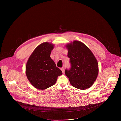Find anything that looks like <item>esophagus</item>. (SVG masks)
Wrapping results in <instances>:
<instances>
[{
  "mask_svg": "<svg viewBox=\"0 0 121 121\" xmlns=\"http://www.w3.org/2000/svg\"><path fill=\"white\" fill-rule=\"evenodd\" d=\"M61 71H62V72H63V73L64 74V69L63 68H62V69H61Z\"/></svg>",
  "mask_w": 121,
  "mask_h": 121,
  "instance_id": "obj_1",
  "label": "esophagus"
}]
</instances>
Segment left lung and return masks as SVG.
<instances>
[{
  "mask_svg": "<svg viewBox=\"0 0 121 121\" xmlns=\"http://www.w3.org/2000/svg\"><path fill=\"white\" fill-rule=\"evenodd\" d=\"M71 67L65 70L70 83L75 88L86 89L92 86L98 74V61L90 49L83 43L74 40L66 45Z\"/></svg>",
  "mask_w": 121,
  "mask_h": 121,
  "instance_id": "8db88e82",
  "label": "left lung"
}]
</instances>
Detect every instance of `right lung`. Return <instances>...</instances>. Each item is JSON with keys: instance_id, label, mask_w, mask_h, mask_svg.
I'll return each instance as SVG.
<instances>
[{"instance_id": "add662e5", "label": "right lung", "mask_w": 121, "mask_h": 121, "mask_svg": "<svg viewBox=\"0 0 121 121\" xmlns=\"http://www.w3.org/2000/svg\"><path fill=\"white\" fill-rule=\"evenodd\" d=\"M54 45L44 42L37 46L30 56L26 66V74L31 84L39 90L54 85L62 71L50 58Z\"/></svg>"}]
</instances>
